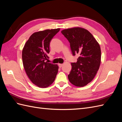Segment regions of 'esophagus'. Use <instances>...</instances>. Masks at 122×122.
Segmentation results:
<instances>
[{
  "mask_svg": "<svg viewBox=\"0 0 122 122\" xmlns=\"http://www.w3.org/2000/svg\"><path fill=\"white\" fill-rule=\"evenodd\" d=\"M62 66H63V64H58V66L60 68H61V67H62Z\"/></svg>",
  "mask_w": 122,
  "mask_h": 122,
  "instance_id": "1",
  "label": "esophagus"
}]
</instances>
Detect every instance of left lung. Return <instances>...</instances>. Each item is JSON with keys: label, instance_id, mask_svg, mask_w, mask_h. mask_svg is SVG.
Listing matches in <instances>:
<instances>
[{"label": "left lung", "instance_id": "obj_1", "mask_svg": "<svg viewBox=\"0 0 122 122\" xmlns=\"http://www.w3.org/2000/svg\"><path fill=\"white\" fill-rule=\"evenodd\" d=\"M69 41L73 53L79 54L76 62L71 63L68 79L74 86L83 87L91 82L101 64V48L91 33L82 27H75L61 30Z\"/></svg>", "mask_w": 122, "mask_h": 122}]
</instances>
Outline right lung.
<instances>
[{"label":"right lung","mask_w":122,"mask_h":122,"mask_svg":"<svg viewBox=\"0 0 122 122\" xmlns=\"http://www.w3.org/2000/svg\"><path fill=\"white\" fill-rule=\"evenodd\" d=\"M60 28L46 29L32 34L25 43L22 57L25 71L31 81L36 86L46 88L55 79L58 66L45 61L49 57L51 39Z\"/></svg>","instance_id":"add662e5"}]
</instances>
